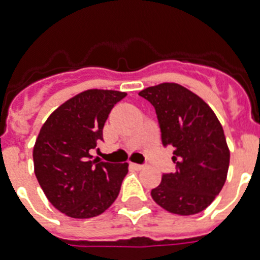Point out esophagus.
<instances>
[{
    "mask_svg": "<svg viewBox=\"0 0 260 260\" xmlns=\"http://www.w3.org/2000/svg\"><path fill=\"white\" fill-rule=\"evenodd\" d=\"M132 167H135L136 170H142L144 166H143V165H138V163H132Z\"/></svg>",
    "mask_w": 260,
    "mask_h": 260,
    "instance_id": "obj_1",
    "label": "esophagus"
}]
</instances>
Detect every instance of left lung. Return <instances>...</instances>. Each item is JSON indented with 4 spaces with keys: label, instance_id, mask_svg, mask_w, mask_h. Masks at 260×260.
Returning a JSON list of instances; mask_svg holds the SVG:
<instances>
[{
    "label": "left lung",
    "instance_id": "obj_1",
    "mask_svg": "<svg viewBox=\"0 0 260 260\" xmlns=\"http://www.w3.org/2000/svg\"><path fill=\"white\" fill-rule=\"evenodd\" d=\"M139 95L155 108L163 146L174 147L175 171L163 174L151 196L170 213H200L221 191L230 167L221 124L202 98L178 83L147 87Z\"/></svg>",
    "mask_w": 260,
    "mask_h": 260
}]
</instances>
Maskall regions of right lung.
<instances>
[{
  "mask_svg": "<svg viewBox=\"0 0 260 260\" xmlns=\"http://www.w3.org/2000/svg\"><path fill=\"white\" fill-rule=\"evenodd\" d=\"M126 93L91 89L59 106L39 132L35 174L48 201L73 218L104 213L120 193L128 163L91 160L90 150L104 140L110 110Z\"/></svg>",
  "mask_w": 260,
  "mask_h": 260,
  "instance_id": "obj_1",
  "label": "right lung"
}]
</instances>
